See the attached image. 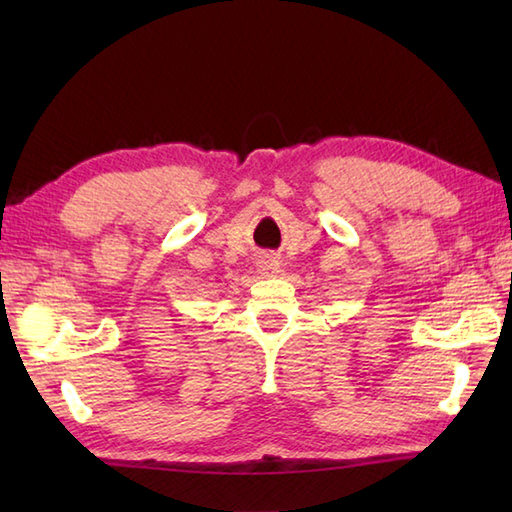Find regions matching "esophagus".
<instances>
[{
	"instance_id": "1",
	"label": "esophagus",
	"mask_w": 512,
	"mask_h": 512,
	"mask_svg": "<svg viewBox=\"0 0 512 512\" xmlns=\"http://www.w3.org/2000/svg\"><path fill=\"white\" fill-rule=\"evenodd\" d=\"M259 270H262V275H275L279 270V264L275 262V259L264 257L262 262H259Z\"/></svg>"
}]
</instances>
